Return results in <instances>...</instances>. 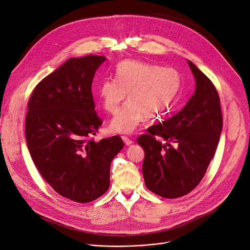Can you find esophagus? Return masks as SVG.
Segmentation results:
<instances>
[{
  "label": "esophagus",
  "mask_w": 250,
  "mask_h": 250,
  "mask_svg": "<svg viewBox=\"0 0 250 250\" xmlns=\"http://www.w3.org/2000/svg\"><path fill=\"white\" fill-rule=\"evenodd\" d=\"M123 140H124L125 146H130L133 144V141L131 139H129L128 137H125V136H123Z\"/></svg>",
  "instance_id": "esophagus-1"
}]
</instances>
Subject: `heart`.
<instances>
[{
    "label": "heart",
    "instance_id": "obj_1",
    "mask_svg": "<svg viewBox=\"0 0 250 250\" xmlns=\"http://www.w3.org/2000/svg\"><path fill=\"white\" fill-rule=\"evenodd\" d=\"M181 86L179 73L173 68L139 60H124L115 68V80H103L96 92L103 108L114 114L127 93L128 102L112 119L110 129L129 134L144 122L163 116Z\"/></svg>",
    "mask_w": 250,
    "mask_h": 250
}]
</instances>
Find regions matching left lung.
Returning <instances> with one entry per match:
<instances>
[{
    "instance_id": "8db88e82",
    "label": "left lung",
    "mask_w": 250,
    "mask_h": 250,
    "mask_svg": "<svg viewBox=\"0 0 250 250\" xmlns=\"http://www.w3.org/2000/svg\"><path fill=\"white\" fill-rule=\"evenodd\" d=\"M195 78L194 95L172 118L148 127L137 138L146 156L142 173L154 194L175 199L190 193L201 182L219 145L223 115L216 87L190 60ZM162 137L166 144L156 141ZM172 142L177 148L169 146Z\"/></svg>"
}]
</instances>
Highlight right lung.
<instances>
[{
	"mask_svg": "<svg viewBox=\"0 0 250 250\" xmlns=\"http://www.w3.org/2000/svg\"><path fill=\"white\" fill-rule=\"evenodd\" d=\"M106 58H69L35 87L25 119L27 148L44 180L62 197L92 202L108 191L110 168L123 149L119 135L90 139L102 122L92 82Z\"/></svg>",
	"mask_w": 250,
	"mask_h": 250,
	"instance_id": "obj_1",
	"label": "right lung"
}]
</instances>
